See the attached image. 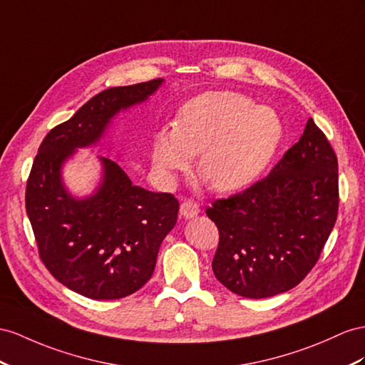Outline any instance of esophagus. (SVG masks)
<instances>
[{"label": "esophagus", "instance_id": "34e87169", "mask_svg": "<svg viewBox=\"0 0 365 365\" xmlns=\"http://www.w3.org/2000/svg\"><path fill=\"white\" fill-rule=\"evenodd\" d=\"M199 211H200L199 205L194 200H183V203L180 205V216L185 219L195 217L199 214Z\"/></svg>", "mask_w": 365, "mask_h": 365}]
</instances>
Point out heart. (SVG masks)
<instances>
[{"mask_svg":"<svg viewBox=\"0 0 365 365\" xmlns=\"http://www.w3.org/2000/svg\"><path fill=\"white\" fill-rule=\"evenodd\" d=\"M284 135L272 108L244 93L205 92L182 108L174 126L157 130L153 158L163 174L188 168L200 154L199 171L214 190L245 188L272 163Z\"/></svg>","mask_w":365,"mask_h":365,"instance_id":"b5f03b06","label":"heart"}]
</instances>
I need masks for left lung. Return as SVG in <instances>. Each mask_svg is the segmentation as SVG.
I'll return each mask as SVG.
<instances>
[{
    "label": "left lung",
    "mask_w": 365,
    "mask_h": 365,
    "mask_svg": "<svg viewBox=\"0 0 365 365\" xmlns=\"http://www.w3.org/2000/svg\"><path fill=\"white\" fill-rule=\"evenodd\" d=\"M338 207V158L308 118L299 142L272 173L207 208L219 230L214 276L250 299L288 292L316 265Z\"/></svg>",
    "instance_id": "8db88e82"
}]
</instances>
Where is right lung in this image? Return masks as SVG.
<instances>
[{
	"label": "right lung",
	"mask_w": 365,
	"mask_h": 365,
	"mask_svg": "<svg viewBox=\"0 0 365 365\" xmlns=\"http://www.w3.org/2000/svg\"><path fill=\"white\" fill-rule=\"evenodd\" d=\"M163 78L97 93L72 118L55 126L38 148L26 185V211L38 255L51 274L91 299H120L151 279L158 248L179 212L170 192L133 185L117 162L100 157L101 182L78 199L61 179L63 163L77 148L96 145L120 110L138 105Z\"/></svg>",
	"instance_id": "add662e5"
}]
</instances>
